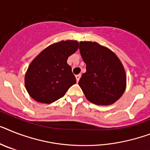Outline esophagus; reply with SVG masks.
<instances>
[{"instance_id":"esophagus-1","label":"esophagus","mask_w":150,"mask_h":150,"mask_svg":"<svg viewBox=\"0 0 150 150\" xmlns=\"http://www.w3.org/2000/svg\"><path fill=\"white\" fill-rule=\"evenodd\" d=\"M80 76H81V75L80 74H78V75H76V82H79V80H80Z\"/></svg>"}]
</instances>
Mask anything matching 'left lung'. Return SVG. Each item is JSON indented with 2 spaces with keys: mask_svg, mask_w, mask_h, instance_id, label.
Segmentation results:
<instances>
[{
  "mask_svg": "<svg viewBox=\"0 0 150 150\" xmlns=\"http://www.w3.org/2000/svg\"><path fill=\"white\" fill-rule=\"evenodd\" d=\"M80 52L86 63V73L79 86L86 99L96 105H110L126 89V73L116 54L96 42H80Z\"/></svg>",
  "mask_w": 150,
  "mask_h": 150,
  "instance_id": "obj_1",
  "label": "left lung"
}]
</instances>
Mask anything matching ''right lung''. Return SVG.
Wrapping results in <instances>:
<instances>
[{"label":"right lung","instance_id":"right-lung-1","mask_svg":"<svg viewBox=\"0 0 150 150\" xmlns=\"http://www.w3.org/2000/svg\"><path fill=\"white\" fill-rule=\"evenodd\" d=\"M76 40L60 41L44 49L30 64L25 75V86L33 100L50 103L63 97L76 83L68 57L78 49Z\"/></svg>","mask_w":150,"mask_h":150}]
</instances>
